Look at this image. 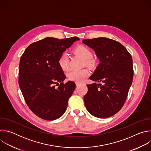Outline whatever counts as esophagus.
Listing matches in <instances>:
<instances>
[{
    "instance_id": "esophagus-1",
    "label": "esophagus",
    "mask_w": 151,
    "mask_h": 151,
    "mask_svg": "<svg viewBox=\"0 0 151 151\" xmlns=\"http://www.w3.org/2000/svg\"><path fill=\"white\" fill-rule=\"evenodd\" d=\"M80 84H81V83H79V82H76V86H79Z\"/></svg>"
}]
</instances>
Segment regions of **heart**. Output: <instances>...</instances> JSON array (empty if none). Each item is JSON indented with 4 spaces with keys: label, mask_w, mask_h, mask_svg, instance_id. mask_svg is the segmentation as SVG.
<instances>
[{
    "label": "heart",
    "mask_w": 151,
    "mask_h": 151,
    "mask_svg": "<svg viewBox=\"0 0 151 151\" xmlns=\"http://www.w3.org/2000/svg\"><path fill=\"white\" fill-rule=\"evenodd\" d=\"M74 53L81 57L84 61L86 66L90 68H93L96 65V61L91 57L93 56L91 50L84 45H79L76 47L74 50ZM69 55L66 53H63L58 58V64L60 68L66 70L69 68ZM69 80L81 82L87 79L89 75V72L87 69H83L81 70H70L67 74Z\"/></svg>",
    "instance_id": "obj_1"
}]
</instances>
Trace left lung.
<instances>
[{"label":"left lung","mask_w":151,"mask_h":151,"mask_svg":"<svg viewBox=\"0 0 151 151\" xmlns=\"http://www.w3.org/2000/svg\"><path fill=\"white\" fill-rule=\"evenodd\" d=\"M82 42L94 50L100 61L90 79L101 83L87 85L85 107L96 117L109 118L121 109L127 98L134 75L132 55L113 39L98 37Z\"/></svg>","instance_id":"1"}]
</instances>
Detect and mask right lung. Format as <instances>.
I'll return each instance as SVG.
<instances>
[{
  "instance_id": "1",
  "label": "right lung",
  "mask_w": 151,
  "mask_h": 151,
  "mask_svg": "<svg viewBox=\"0 0 151 151\" xmlns=\"http://www.w3.org/2000/svg\"><path fill=\"white\" fill-rule=\"evenodd\" d=\"M78 37H46L30 44L21 55L18 83L29 109L38 117L55 120L65 112L75 83H64L66 76L58 64L60 55ZM55 86H57L56 88Z\"/></svg>"
}]
</instances>
